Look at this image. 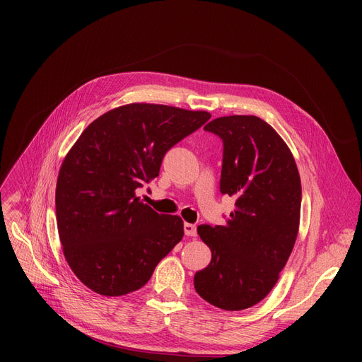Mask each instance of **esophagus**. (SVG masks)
Instances as JSON below:
<instances>
[{"label":"esophagus","mask_w":362,"mask_h":362,"mask_svg":"<svg viewBox=\"0 0 362 362\" xmlns=\"http://www.w3.org/2000/svg\"><path fill=\"white\" fill-rule=\"evenodd\" d=\"M183 229H185V235H186V236H191V238H195V236H197V226H195V224L185 223Z\"/></svg>","instance_id":"esophagus-1"}]
</instances>
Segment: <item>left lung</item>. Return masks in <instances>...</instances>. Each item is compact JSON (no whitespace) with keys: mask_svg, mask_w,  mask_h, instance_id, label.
<instances>
[{"mask_svg":"<svg viewBox=\"0 0 362 362\" xmlns=\"http://www.w3.org/2000/svg\"><path fill=\"white\" fill-rule=\"evenodd\" d=\"M204 129L223 141L220 192L236 202L224 226H198L211 262L194 284L211 305L240 311L270 293L293 250L299 171L288 145L259 117H218Z\"/></svg>","mask_w":362,"mask_h":362,"instance_id":"left-lung-1","label":"left lung"}]
</instances>
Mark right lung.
I'll list each match as a JSON object with an SVG mask.
<instances>
[{
  "instance_id": "1",
  "label": "right lung",
  "mask_w": 362,
  "mask_h": 362,
  "mask_svg": "<svg viewBox=\"0 0 362 362\" xmlns=\"http://www.w3.org/2000/svg\"><path fill=\"white\" fill-rule=\"evenodd\" d=\"M210 117L129 104L93 120L69 151L57 179V227L70 269L90 291L120 296L141 289L182 240V218L158 214L136 189L158 176L171 146Z\"/></svg>"
}]
</instances>
